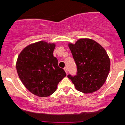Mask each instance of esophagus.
I'll use <instances>...</instances> for the list:
<instances>
[{
  "label": "esophagus",
  "instance_id": "obj_1",
  "mask_svg": "<svg viewBox=\"0 0 125 125\" xmlns=\"http://www.w3.org/2000/svg\"><path fill=\"white\" fill-rule=\"evenodd\" d=\"M64 70H65L66 73H68V69H67L66 67H65V68H64Z\"/></svg>",
  "mask_w": 125,
  "mask_h": 125
}]
</instances>
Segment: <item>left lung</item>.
Here are the masks:
<instances>
[{"label":"left lung","instance_id":"left-lung-1","mask_svg":"<svg viewBox=\"0 0 125 125\" xmlns=\"http://www.w3.org/2000/svg\"><path fill=\"white\" fill-rule=\"evenodd\" d=\"M69 47L77 68L76 75L69 74L75 88L83 93L99 90L105 83L110 68L107 52L101 45L88 38L78 40Z\"/></svg>","mask_w":125,"mask_h":125}]
</instances>
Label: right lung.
Wrapping results in <instances>:
<instances>
[{
    "mask_svg": "<svg viewBox=\"0 0 125 125\" xmlns=\"http://www.w3.org/2000/svg\"><path fill=\"white\" fill-rule=\"evenodd\" d=\"M54 44L41 41L29 45L18 57L16 71L22 83L31 93L39 97L52 95L66 76L58 60L53 56Z\"/></svg>",
    "mask_w": 125,
    "mask_h": 125,
    "instance_id": "obj_1",
    "label": "right lung"
}]
</instances>
